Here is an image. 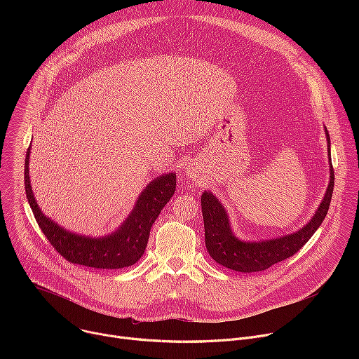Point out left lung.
Here are the masks:
<instances>
[{
  "instance_id": "1",
  "label": "left lung",
  "mask_w": 359,
  "mask_h": 359,
  "mask_svg": "<svg viewBox=\"0 0 359 359\" xmlns=\"http://www.w3.org/2000/svg\"><path fill=\"white\" fill-rule=\"evenodd\" d=\"M330 151V135L325 128ZM334 190V169L330 159V184L318 210L302 229L278 238L243 241L238 240L230 227V220L223 204L210 191L201 194V212L204 222V243L212 259L234 271L255 273L291 257L309 241L324 222Z\"/></svg>"
}]
</instances>
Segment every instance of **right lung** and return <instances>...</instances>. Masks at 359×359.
<instances>
[{"instance_id": "add662e5", "label": "right lung", "mask_w": 359, "mask_h": 359, "mask_svg": "<svg viewBox=\"0 0 359 359\" xmlns=\"http://www.w3.org/2000/svg\"><path fill=\"white\" fill-rule=\"evenodd\" d=\"M29 153L31 146L27 150L24 168L25 193L39 229L53 247L74 264L107 270L133 266L144 252L151 224L175 194L176 175L168 173L150 182L123 224L109 236L95 238L69 233L41 212L29 182Z\"/></svg>"}]
</instances>
